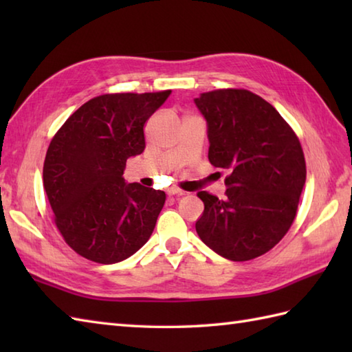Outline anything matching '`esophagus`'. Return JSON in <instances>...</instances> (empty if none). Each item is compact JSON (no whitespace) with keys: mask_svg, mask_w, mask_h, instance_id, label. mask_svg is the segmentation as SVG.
I'll return each instance as SVG.
<instances>
[{"mask_svg":"<svg viewBox=\"0 0 352 352\" xmlns=\"http://www.w3.org/2000/svg\"><path fill=\"white\" fill-rule=\"evenodd\" d=\"M166 193L169 197H172V195H183V190H180L178 188H169V189H166Z\"/></svg>","mask_w":352,"mask_h":352,"instance_id":"obj_1","label":"esophagus"}]
</instances>
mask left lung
Wrapping results in <instances>:
<instances>
[{"label": "left lung", "instance_id": "obj_1", "mask_svg": "<svg viewBox=\"0 0 352 352\" xmlns=\"http://www.w3.org/2000/svg\"><path fill=\"white\" fill-rule=\"evenodd\" d=\"M195 104L208 126V160L228 170L226 198L206 190L197 233L233 261L271 251L296 216L305 159L296 133L272 104L246 89H216Z\"/></svg>", "mask_w": 352, "mask_h": 352}]
</instances>
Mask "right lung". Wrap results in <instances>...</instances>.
<instances>
[{
  "label": "right lung",
  "mask_w": 352,
  "mask_h": 352,
  "mask_svg": "<svg viewBox=\"0 0 352 352\" xmlns=\"http://www.w3.org/2000/svg\"><path fill=\"white\" fill-rule=\"evenodd\" d=\"M170 91L104 94L66 119L43 162V189L65 242L81 257L111 265L146 243L163 190L126 184V159L145 149L144 126Z\"/></svg>",
  "instance_id": "obj_1"
}]
</instances>
